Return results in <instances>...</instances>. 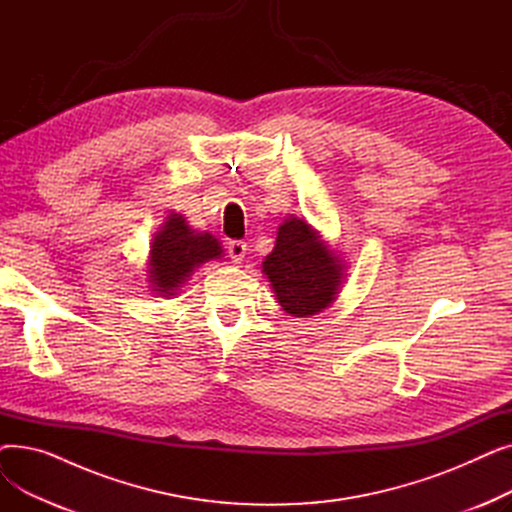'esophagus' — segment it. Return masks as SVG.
Listing matches in <instances>:
<instances>
[{
  "mask_svg": "<svg viewBox=\"0 0 512 512\" xmlns=\"http://www.w3.org/2000/svg\"><path fill=\"white\" fill-rule=\"evenodd\" d=\"M228 255L232 259V263H240L247 255V242L242 240H230L228 242Z\"/></svg>",
  "mask_w": 512,
  "mask_h": 512,
  "instance_id": "obj_1",
  "label": "esophagus"
}]
</instances>
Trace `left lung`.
Wrapping results in <instances>:
<instances>
[{"label":"left lung","instance_id":"1","mask_svg":"<svg viewBox=\"0 0 512 512\" xmlns=\"http://www.w3.org/2000/svg\"><path fill=\"white\" fill-rule=\"evenodd\" d=\"M261 267L280 307L292 317H309L328 309L344 278L340 255L311 224L294 215L280 224L276 247Z\"/></svg>","mask_w":512,"mask_h":512}]
</instances>
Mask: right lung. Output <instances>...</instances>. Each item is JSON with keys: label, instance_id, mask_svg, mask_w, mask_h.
<instances>
[{"label": "right lung", "instance_id": "1", "mask_svg": "<svg viewBox=\"0 0 512 512\" xmlns=\"http://www.w3.org/2000/svg\"><path fill=\"white\" fill-rule=\"evenodd\" d=\"M220 240L209 232H197L180 213H170L153 240L149 253V284L159 297H174L191 274L211 259L222 257Z\"/></svg>", "mask_w": 512, "mask_h": 512}]
</instances>
